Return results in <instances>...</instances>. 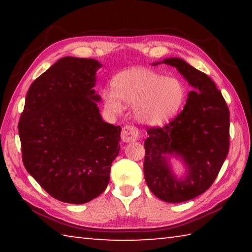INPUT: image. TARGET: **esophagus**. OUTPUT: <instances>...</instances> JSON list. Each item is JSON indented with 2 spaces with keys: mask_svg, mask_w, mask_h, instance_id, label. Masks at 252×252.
<instances>
[{
  "mask_svg": "<svg viewBox=\"0 0 252 252\" xmlns=\"http://www.w3.org/2000/svg\"><path fill=\"white\" fill-rule=\"evenodd\" d=\"M121 139L123 142H133L139 139V129L135 126H126L122 127Z\"/></svg>",
  "mask_w": 252,
  "mask_h": 252,
  "instance_id": "obj_1",
  "label": "esophagus"
}]
</instances>
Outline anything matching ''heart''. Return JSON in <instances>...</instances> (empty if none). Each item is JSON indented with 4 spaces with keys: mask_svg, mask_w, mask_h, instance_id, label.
<instances>
[{
    "mask_svg": "<svg viewBox=\"0 0 252 252\" xmlns=\"http://www.w3.org/2000/svg\"><path fill=\"white\" fill-rule=\"evenodd\" d=\"M112 87L113 90H105L102 95L106 109L118 113L123 108L122 102L136 105L140 121L152 126L164 125L176 117L187 95L180 80L141 67L118 73Z\"/></svg>",
    "mask_w": 252,
    "mask_h": 252,
    "instance_id": "1",
    "label": "heart"
}]
</instances>
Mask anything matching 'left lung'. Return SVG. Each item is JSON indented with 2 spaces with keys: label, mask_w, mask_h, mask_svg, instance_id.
Masks as SVG:
<instances>
[{
  "label": "left lung",
  "mask_w": 252,
  "mask_h": 252,
  "mask_svg": "<svg viewBox=\"0 0 252 252\" xmlns=\"http://www.w3.org/2000/svg\"><path fill=\"white\" fill-rule=\"evenodd\" d=\"M162 63L177 67L193 91L173 120L148 129L143 171L156 197L178 203L206 192L216 180L229 152L230 113L221 92L206 73L178 58ZM167 155L181 156L186 162L189 171L185 181L174 178Z\"/></svg>",
  "instance_id": "obj_1"
}]
</instances>
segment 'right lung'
<instances>
[{
    "label": "right lung",
    "mask_w": 252,
    "mask_h": 252,
    "mask_svg": "<svg viewBox=\"0 0 252 252\" xmlns=\"http://www.w3.org/2000/svg\"><path fill=\"white\" fill-rule=\"evenodd\" d=\"M96 60L65 57L34 80L19 121L22 160L51 197L91 201L106 189L121 127L100 116Z\"/></svg>",
    "instance_id": "add662e5"
}]
</instances>
